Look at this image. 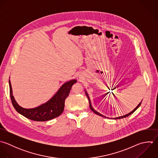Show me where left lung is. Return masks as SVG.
<instances>
[{
    "label": "left lung",
    "mask_w": 158,
    "mask_h": 158,
    "mask_svg": "<svg viewBox=\"0 0 158 158\" xmlns=\"http://www.w3.org/2000/svg\"><path fill=\"white\" fill-rule=\"evenodd\" d=\"M85 95H86V96L87 97V98H88V99H89V105H90V108L91 109V110L94 113H95V114H97V115H99V116H102V117H104V118H106V117H105V116H104L103 115H102V114H101L100 113H98L97 111H95L93 108H92V105H91V102H90V98H89V95H88V94H87V92L85 91ZM141 103H142V102H140L139 105H138V106L132 111H131V113H129V114H126V115H124V116H120V117H118V118H114V119H121V118H126V117H127V116H129V115H131V114H132L133 113H134V111L140 106V105H141Z\"/></svg>",
    "instance_id": "1"
}]
</instances>
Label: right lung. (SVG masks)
<instances>
[{
	"label": "right lung",
	"instance_id": "obj_1",
	"mask_svg": "<svg viewBox=\"0 0 158 158\" xmlns=\"http://www.w3.org/2000/svg\"><path fill=\"white\" fill-rule=\"evenodd\" d=\"M76 82V79L66 82L47 102L34 108L26 109L18 105L15 101L12 94L11 82L9 80L10 95L12 105L18 113L29 119L35 121L51 120L59 116L63 112L65 99L69 95L72 86Z\"/></svg>",
	"mask_w": 158,
	"mask_h": 158
}]
</instances>
